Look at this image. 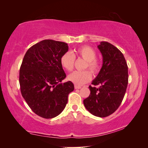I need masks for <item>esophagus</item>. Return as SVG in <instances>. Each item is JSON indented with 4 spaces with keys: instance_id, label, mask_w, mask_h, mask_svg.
Here are the masks:
<instances>
[{
    "instance_id": "1",
    "label": "esophagus",
    "mask_w": 148,
    "mask_h": 148,
    "mask_svg": "<svg viewBox=\"0 0 148 148\" xmlns=\"http://www.w3.org/2000/svg\"><path fill=\"white\" fill-rule=\"evenodd\" d=\"M81 86H76V85H75L74 86V88L76 89H81Z\"/></svg>"
}]
</instances>
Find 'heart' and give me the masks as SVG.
Instances as JSON below:
<instances>
[{
	"label": "heart",
	"instance_id": "obj_1",
	"mask_svg": "<svg viewBox=\"0 0 148 148\" xmlns=\"http://www.w3.org/2000/svg\"><path fill=\"white\" fill-rule=\"evenodd\" d=\"M75 54L86 61L85 69L88 68L93 74H97L101 68V64L96 59L97 53L95 50L88 46H82L77 49ZM75 56L71 51H66L61 57L62 66L67 71H71L74 69ZM92 77L91 73L89 71L82 72L75 71L68 76L69 81L76 86H82L90 81Z\"/></svg>",
	"mask_w": 148,
	"mask_h": 148
}]
</instances>
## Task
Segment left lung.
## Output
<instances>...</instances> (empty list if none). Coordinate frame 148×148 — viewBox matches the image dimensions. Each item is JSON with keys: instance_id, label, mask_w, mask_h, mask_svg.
Returning a JSON list of instances; mask_svg holds the SVG:
<instances>
[{"instance_id": "8db88e82", "label": "left lung", "mask_w": 148, "mask_h": 148, "mask_svg": "<svg viewBox=\"0 0 148 148\" xmlns=\"http://www.w3.org/2000/svg\"><path fill=\"white\" fill-rule=\"evenodd\" d=\"M98 48L102 56V66L89 88V96L84 100L86 108L91 114L107 117L118 108L128 85V66L123 55L114 45L101 42Z\"/></svg>"}]
</instances>
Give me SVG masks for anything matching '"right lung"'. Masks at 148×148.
Instances as JSON below:
<instances>
[{
    "label": "right lung",
    "instance_id": "add662e5",
    "mask_svg": "<svg viewBox=\"0 0 148 148\" xmlns=\"http://www.w3.org/2000/svg\"><path fill=\"white\" fill-rule=\"evenodd\" d=\"M69 46L62 42L44 40L27 50L19 70L21 95L35 114L51 119L59 115L74 89L71 81L61 83L66 74L61 64Z\"/></svg>",
    "mask_w": 148,
    "mask_h": 148
}]
</instances>
